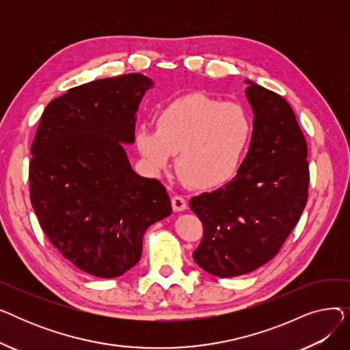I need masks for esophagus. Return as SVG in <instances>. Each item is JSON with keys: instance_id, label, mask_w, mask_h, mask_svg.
Listing matches in <instances>:
<instances>
[{"instance_id": "1", "label": "esophagus", "mask_w": 350, "mask_h": 350, "mask_svg": "<svg viewBox=\"0 0 350 350\" xmlns=\"http://www.w3.org/2000/svg\"><path fill=\"white\" fill-rule=\"evenodd\" d=\"M172 206H173V210L176 213H180V211H185L187 208V203L185 197H180V196H176L172 198Z\"/></svg>"}]
</instances>
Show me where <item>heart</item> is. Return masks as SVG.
Instances as JSON below:
<instances>
[{
    "instance_id": "b5f03b06",
    "label": "heart",
    "mask_w": 350,
    "mask_h": 350,
    "mask_svg": "<svg viewBox=\"0 0 350 350\" xmlns=\"http://www.w3.org/2000/svg\"><path fill=\"white\" fill-rule=\"evenodd\" d=\"M251 137L252 120L245 107L194 92L159 110L156 131L139 127L135 144L153 174L167 170L177 154V170L189 185L211 190L237 174Z\"/></svg>"
}]
</instances>
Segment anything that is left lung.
Here are the masks:
<instances>
[{
    "instance_id": "left-lung-1",
    "label": "left lung",
    "mask_w": 350,
    "mask_h": 350,
    "mask_svg": "<svg viewBox=\"0 0 350 350\" xmlns=\"http://www.w3.org/2000/svg\"><path fill=\"white\" fill-rule=\"evenodd\" d=\"M254 113L248 153L224 187L190 200L204 235L193 258L214 277L248 273L272 260L305 208L306 142L289 103L244 81Z\"/></svg>"
}]
</instances>
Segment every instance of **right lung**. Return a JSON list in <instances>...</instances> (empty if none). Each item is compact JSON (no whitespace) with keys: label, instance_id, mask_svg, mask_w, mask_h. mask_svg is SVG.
Listing matches in <instances>:
<instances>
[{"label":"right lung","instance_id":"add662e5","mask_svg":"<svg viewBox=\"0 0 350 350\" xmlns=\"http://www.w3.org/2000/svg\"><path fill=\"white\" fill-rule=\"evenodd\" d=\"M153 86L129 73L72 88L45 107L32 143L29 193L41 228L98 278L133 268L144 231L172 214L161 183L139 176L123 146L135 143L137 109Z\"/></svg>","mask_w":350,"mask_h":350}]
</instances>
